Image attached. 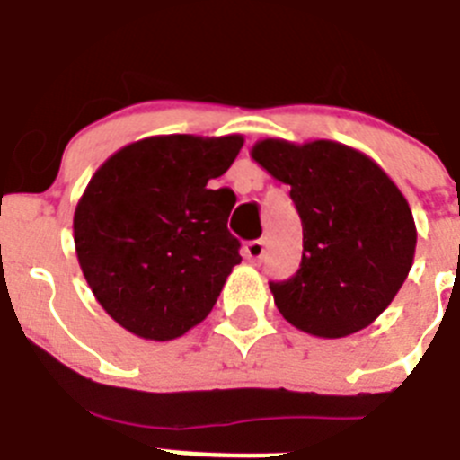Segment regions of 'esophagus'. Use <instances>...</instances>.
Here are the masks:
<instances>
[{"label": "esophagus", "mask_w": 460, "mask_h": 460, "mask_svg": "<svg viewBox=\"0 0 460 460\" xmlns=\"http://www.w3.org/2000/svg\"><path fill=\"white\" fill-rule=\"evenodd\" d=\"M245 256L250 261H261L266 256V240H250L245 245Z\"/></svg>", "instance_id": "obj_1"}]
</instances>
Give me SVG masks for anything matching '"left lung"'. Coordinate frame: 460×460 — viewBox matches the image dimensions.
<instances>
[{
	"mask_svg": "<svg viewBox=\"0 0 460 460\" xmlns=\"http://www.w3.org/2000/svg\"><path fill=\"white\" fill-rule=\"evenodd\" d=\"M252 158L291 185L302 220L300 268L291 279L270 281L281 316L323 339L371 325L415 259V220L394 181L369 155L330 139H261Z\"/></svg>",
	"mask_w": 460,
	"mask_h": 460,
	"instance_id": "left-lung-1",
	"label": "left lung"
}]
</instances>
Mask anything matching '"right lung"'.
<instances>
[{"mask_svg": "<svg viewBox=\"0 0 460 460\" xmlns=\"http://www.w3.org/2000/svg\"><path fill=\"white\" fill-rule=\"evenodd\" d=\"M245 139L158 135L117 151L77 201L73 238L101 307L151 341L199 325L240 263L229 188L210 190Z\"/></svg>", "mask_w": 460, "mask_h": 460, "instance_id": "right-lung-1", "label": "right lung"}]
</instances>
